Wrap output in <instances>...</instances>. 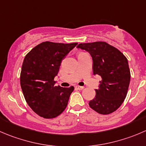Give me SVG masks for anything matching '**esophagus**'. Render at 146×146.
<instances>
[{"label": "esophagus", "instance_id": "obj_1", "mask_svg": "<svg viewBox=\"0 0 146 146\" xmlns=\"http://www.w3.org/2000/svg\"><path fill=\"white\" fill-rule=\"evenodd\" d=\"M76 88L78 90H83L84 88V86H76Z\"/></svg>", "mask_w": 146, "mask_h": 146}]
</instances>
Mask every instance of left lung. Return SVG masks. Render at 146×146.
Returning a JSON list of instances; mask_svg holds the SVG:
<instances>
[{"label": "left lung", "mask_w": 146, "mask_h": 146, "mask_svg": "<svg viewBox=\"0 0 146 146\" xmlns=\"http://www.w3.org/2000/svg\"><path fill=\"white\" fill-rule=\"evenodd\" d=\"M77 48L90 53L93 74L102 78L89 106L103 115L114 112L123 103L129 87L131 72L126 57L116 48L103 41L80 43Z\"/></svg>", "instance_id": "1"}]
</instances>
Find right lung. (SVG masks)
<instances>
[{
    "instance_id": "right-lung-1",
    "label": "right lung",
    "mask_w": 146,
    "mask_h": 146,
    "mask_svg": "<svg viewBox=\"0 0 146 146\" xmlns=\"http://www.w3.org/2000/svg\"><path fill=\"white\" fill-rule=\"evenodd\" d=\"M77 44L43 42L25 56L20 77L21 89L28 106L39 116L56 118L66 109L74 87L55 86L54 78L62 60Z\"/></svg>"
}]
</instances>
